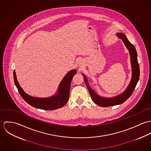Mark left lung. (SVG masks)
<instances>
[{
    "mask_svg": "<svg viewBox=\"0 0 151 151\" xmlns=\"http://www.w3.org/2000/svg\"><path fill=\"white\" fill-rule=\"evenodd\" d=\"M117 35L120 39L122 40L123 42H124L127 48L129 49L130 58H131V63L132 71V78L129 86H128L126 90L121 95L114 98H102L98 96L92 89V88L89 86L88 83V81L86 80V76L84 74H83L84 76L85 83L86 84V87L88 89L91 98L96 104L102 107H109V106H114V105L122 104L123 102H124L132 93L139 78V66L138 59H137V51L134 46L132 43L129 42L124 34L122 33H118L117 34Z\"/></svg>",
    "mask_w": 151,
    "mask_h": 151,
    "instance_id": "obj_1",
    "label": "left lung"
}]
</instances>
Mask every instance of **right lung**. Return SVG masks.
<instances>
[{
    "instance_id": "obj_1",
    "label": "right lung",
    "mask_w": 151,
    "mask_h": 151,
    "mask_svg": "<svg viewBox=\"0 0 151 151\" xmlns=\"http://www.w3.org/2000/svg\"><path fill=\"white\" fill-rule=\"evenodd\" d=\"M76 73L77 71L75 70L69 71L65 75L59 85L58 93L52 97L47 98H34L28 95L24 92L21 86L19 85L17 80L15 70H14L13 72V77L15 85L17 88L19 92L27 103L34 108L52 110L62 108L67 104L70 95L71 82Z\"/></svg>"
}]
</instances>
